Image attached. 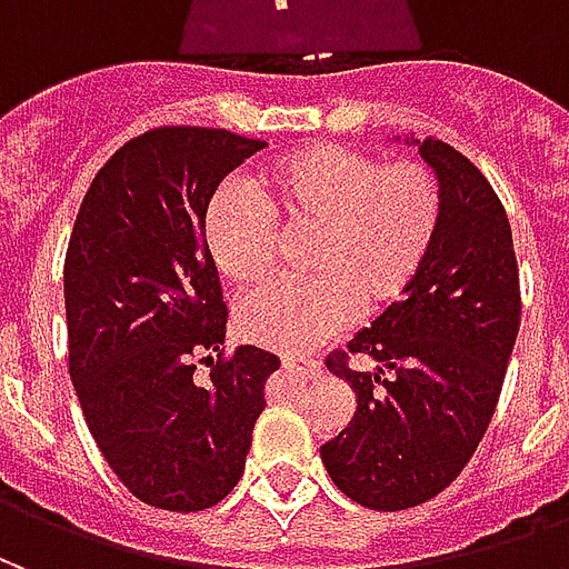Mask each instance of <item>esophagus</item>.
<instances>
[{
    "mask_svg": "<svg viewBox=\"0 0 569 569\" xmlns=\"http://www.w3.org/2000/svg\"><path fill=\"white\" fill-rule=\"evenodd\" d=\"M283 369L289 375H296L301 381H310V378H317L320 375V359L313 357H301V353H283Z\"/></svg>",
    "mask_w": 569,
    "mask_h": 569,
    "instance_id": "1",
    "label": "esophagus"
}]
</instances>
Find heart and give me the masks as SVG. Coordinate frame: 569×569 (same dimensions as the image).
Masks as SVG:
<instances>
[{
    "label": "heart",
    "instance_id": "obj_1",
    "mask_svg": "<svg viewBox=\"0 0 569 569\" xmlns=\"http://www.w3.org/2000/svg\"><path fill=\"white\" fill-rule=\"evenodd\" d=\"M441 224L439 179L423 163H383L347 146L289 151L228 188L207 212V252L240 289L268 283L277 231L313 228L305 283L271 286L237 317L240 335L271 350H313L353 310L378 313L406 292Z\"/></svg>",
    "mask_w": 569,
    "mask_h": 569
}]
</instances>
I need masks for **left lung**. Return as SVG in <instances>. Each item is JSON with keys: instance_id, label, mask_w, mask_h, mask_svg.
<instances>
[{"instance_id": "left-lung-1", "label": "left lung", "mask_w": 569, "mask_h": 569, "mask_svg": "<svg viewBox=\"0 0 569 569\" xmlns=\"http://www.w3.org/2000/svg\"><path fill=\"white\" fill-rule=\"evenodd\" d=\"M436 170L441 224L402 301L347 352L375 372L326 359L357 393V411L320 448L335 488L350 500L399 512L451 485L485 436L500 399L521 322L512 228L497 191L466 154L441 140H411Z\"/></svg>"}]
</instances>
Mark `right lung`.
Segmentation results:
<instances>
[{"label": "right lung", "mask_w": 569, "mask_h": 569, "mask_svg": "<svg viewBox=\"0 0 569 569\" xmlns=\"http://www.w3.org/2000/svg\"><path fill=\"white\" fill-rule=\"evenodd\" d=\"M259 149L219 128L133 137L93 176L69 237V378L118 481L167 512L234 490L280 369L252 345L224 357L228 308L203 234L219 182ZM194 361L210 382L193 381Z\"/></svg>", "instance_id": "obj_1"}]
</instances>
